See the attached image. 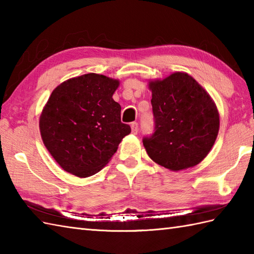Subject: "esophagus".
I'll use <instances>...</instances> for the list:
<instances>
[{
    "label": "esophagus",
    "instance_id": "obj_1",
    "mask_svg": "<svg viewBox=\"0 0 254 254\" xmlns=\"http://www.w3.org/2000/svg\"><path fill=\"white\" fill-rule=\"evenodd\" d=\"M131 130H132L133 134H137V132H138V124L136 122L131 123Z\"/></svg>",
    "mask_w": 254,
    "mask_h": 254
}]
</instances>
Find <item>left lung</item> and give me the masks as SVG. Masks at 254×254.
Here are the masks:
<instances>
[{"mask_svg":"<svg viewBox=\"0 0 254 254\" xmlns=\"http://www.w3.org/2000/svg\"><path fill=\"white\" fill-rule=\"evenodd\" d=\"M155 132L143 139L147 155L171 171L198 165L219 131V113L209 94L191 75L175 72L148 82Z\"/></svg>","mask_w":254,"mask_h":254,"instance_id":"left-lung-1","label":"left lung"}]
</instances>
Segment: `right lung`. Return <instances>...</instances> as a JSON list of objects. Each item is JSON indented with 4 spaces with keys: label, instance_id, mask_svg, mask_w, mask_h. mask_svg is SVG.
<instances>
[{
    "label": "right lung",
    "instance_id": "1",
    "mask_svg": "<svg viewBox=\"0 0 254 254\" xmlns=\"http://www.w3.org/2000/svg\"><path fill=\"white\" fill-rule=\"evenodd\" d=\"M120 80L88 73L53 89L39 118L42 142L63 170L87 178L109 163L131 127L112 96Z\"/></svg>",
    "mask_w": 254,
    "mask_h": 254
}]
</instances>
